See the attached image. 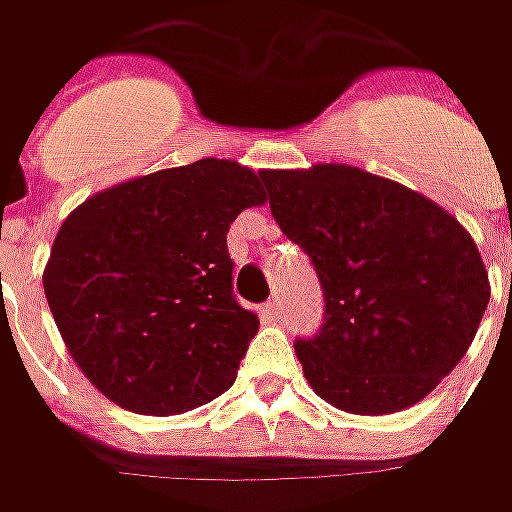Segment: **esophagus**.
I'll return each mask as SVG.
<instances>
[{
	"mask_svg": "<svg viewBox=\"0 0 512 512\" xmlns=\"http://www.w3.org/2000/svg\"><path fill=\"white\" fill-rule=\"evenodd\" d=\"M282 313H285V307H282L279 299H270V302L265 305V316L270 319V322H279V319H282Z\"/></svg>",
	"mask_w": 512,
	"mask_h": 512,
	"instance_id": "1",
	"label": "esophagus"
}]
</instances>
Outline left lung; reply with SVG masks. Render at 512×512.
<instances>
[{
	"mask_svg": "<svg viewBox=\"0 0 512 512\" xmlns=\"http://www.w3.org/2000/svg\"><path fill=\"white\" fill-rule=\"evenodd\" d=\"M262 179L273 219L325 290L319 336L296 342L307 384L356 416L422 402L462 362L490 302L473 236L433 199L362 168Z\"/></svg>",
	"mask_w": 512,
	"mask_h": 512,
	"instance_id": "1",
	"label": "left lung"
}]
</instances>
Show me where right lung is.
Instances as JSON below:
<instances>
[{"label": "right lung", "mask_w": 512, "mask_h": 512, "mask_svg": "<svg viewBox=\"0 0 512 512\" xmlns=\"http://www.w3.org/2000/svg\"><path fill=\"white\" fill-rule=\"evenodd\" d=\"M265 202L262 173L199 159L108 187L62 222L45 296L102 396L130 413L176 416L236 382L259 316L233 296L227 230Z\"/></svg>", "instance_id": "obj_1"}]
</instances>
